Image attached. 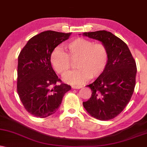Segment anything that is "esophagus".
Here are the masks:
<instances>
[{
    "instance_id": "obj_1",
    "label": "esophagus",
    "mask_w": 147,
    "mask_h": 147,
    "mask_svg": "<svg viewBox=\"0 0 147 147\" xmlns=\"http://www.w3.org/2000/svg\"><path fill=\"white\" fill-rule=\"evenodd\" d=\"M82 87V86H76V85H72L71 88H74V89H79V88H81Z\"/></svg>"
}]
</instances>
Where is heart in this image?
<instances>
[{
    "mask_svg": "<svg viewBox=\"0 0 147 147\" xmlns=\"http://www.w3.org/2000/svg\"><path fill=\"white\" fill-rule=\"evenodd\" d=\"M68 54L62 48H56L50 54V63L54 69L64 75L71 67V59H78V69L69 72L63 77L65 82L73 84L84 83L103 74L108 61V50L102 43H93L84 38H77L66 45Z\"/></svg>",
    "mask_w": 147,
    "mask_h": 147,
    "instance_id": "obj_1",
    "label": "heart"
}]
</instances>
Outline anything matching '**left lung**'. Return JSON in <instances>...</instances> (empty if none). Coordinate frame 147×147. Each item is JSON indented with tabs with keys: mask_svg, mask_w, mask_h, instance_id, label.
I'll list each match as a JSON object with an SVG mask.
<instances>
[{
	"mask_svg": "<svg viewBox=\"0 0 147 147\" xmlns=\"http://www.w3.org/2000/svg\"><path fill=\"white\" fill-rule=\"evenodd\" d=\"M82 35L100 41L108 53L104 71L87 85L92 95L83 102V106L91 117L100 121L110 120L123 110L133 95L137 72L136 61L126 43L110 32L98 30L84 32Z\"/></svg>",
	"mask_w": 147,
	"mask_h": 147,
	"instance_id": "1",
	"label": "left lung"
}]
</instances>
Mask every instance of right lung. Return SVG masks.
I'll use <instances>...</instances> for the list:
<instances>
[{
	"label": "right lung",
	"mask_w": 147,
	"mask_h": 147,
	"mask_svg": "<svg viewBox=\"0 0 147 147\" xmlns=\"http://www.w3.org/2000/svg\"><path fill=\"white\" fill-rule=\"evenodd\" d=\"M71 32L47 30L28 41L18 57L17 90L25 109L35 117L46 118L57 111L63 96L71 90L61 82L51 63L50 54ZM52 86L53 88H51Z\"/></svg>",
	"instance_id": "add662e5"
}]
</instances>
